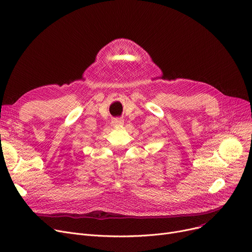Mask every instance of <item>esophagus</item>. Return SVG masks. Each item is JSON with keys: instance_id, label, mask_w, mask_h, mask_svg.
I'll list each match as a JSON object with an SVG mask.
<instances>
[{"instance_id": "obj_1", "label": "esophagus", "mask_w": 252, "mask_h": 252, "mask_svg": "<svg viewBox=\"0 0 252 252\" xmlns=\"http://www.w3.org/2000/svg\"><path fill=\"white\" fill-rule=\"evenodd\" d=\"M124 125V120L122 118H115L112 120V126H120Z\"/></svg>"}]
</instances>
